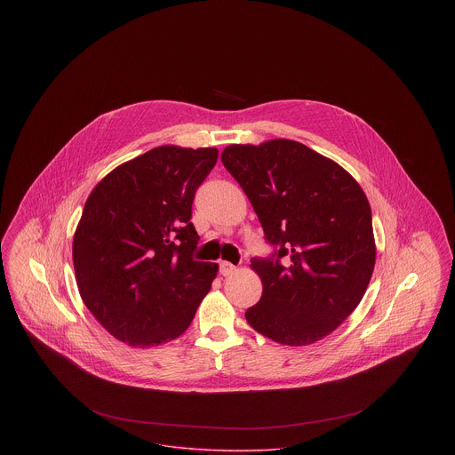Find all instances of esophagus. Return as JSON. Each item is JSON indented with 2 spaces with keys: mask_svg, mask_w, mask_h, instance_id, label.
Returning <instances> with one entry per match:
<instances>
[{
  "mask_svg": "<svg viewBox=\"0 0 455 455\" xmlns=\"http://www.w3.org/2000/svg\"><path fill=\"white\" fill-rule=\"evenodd\" d=\"M219 269H220V275L229 276V275H233V273L236 271V266L231 264V262H228V260H222V262L219 264Z\"/></svg>",
  "mask_w": 455,
  "mask_h": 455,
  "instance_id": "obj_1",
  "label": "esophagus"
}]
</instances>
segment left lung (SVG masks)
Wrapping results in <instances>:
<instances>
[{
	"label": "left lung",
	"mask_w": 455,
	"mask_h": 455,
	"mask_svg": "<svg viewBox=\"0 0 455 455\" xmlns=\"http://www.w3.org/2000/svg\"><path fill=\"white\" fill-rule=\"evenodd\" d=\"M220 159L276 249L251 260L262 296L247 323L282 345L323 339L355 310L373 275L368 197L348 172L299 141L229 145Z\"/></svg>",
	"instance_id": "obj_1"
}]
</instances>
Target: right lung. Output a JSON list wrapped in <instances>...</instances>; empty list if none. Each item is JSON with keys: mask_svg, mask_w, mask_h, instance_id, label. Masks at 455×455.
Returning <instances> with one entry per match:
<instances>
[{"mask_svg": "<svg viewBox=\"0 0 455 455\" xmlns=\"http://www.w3.org/2000/svg\"><path fill=\"white\" fill-rule=\"evenodd\" d=\"M217 148L156 147L110 172L87 197L73 236L78 292L112 336L148 348L195 319L219 264L193 258L196 189Z\"/></svg>", "mask_w": 455, "mask_h": 455, "instance_id": "obj_1", "label": "right lung"}]
</instances>
